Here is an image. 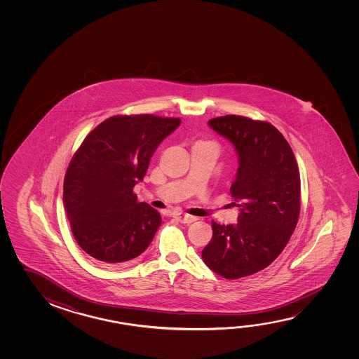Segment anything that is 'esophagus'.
<instances>
[{"instance_id": "esophagus-1", "label": "esophagus", "mask_w": 359, "mask_h": 359, "mask_svg": "<svg viewBox=\"0 0 359 359\" xmlns=\"http://www.w3.org/2000/svg\"><path fill=\"white\" fill-rule=\"evenodd\" d=\"M175 217H177V222H180V223L182 224L193 223V222H195V220L198 219V217L189 215V214H185V212H177Z\"/></svg>"}]
</instances>
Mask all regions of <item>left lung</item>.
<instances>
[{
	"label": "left lung",
	"instance_id": "obj_1",
	"mask_svg": "<svg viewBox=\"0 0 359 359\" xmlns=\"http://www.w3.org/2000/svg\"><path fill=\"white\" fill-rule=\"evenodd\" d=\"M239 155L231 196L241 208L236 225L212 222V238L203 260L217 276L238 279L263 271L288 244L300 214L297 160L271 123L226 115L209 120Z\"/></svg>",
	"mask_w": 359,
	"mask_h": 359
}]
</instances>
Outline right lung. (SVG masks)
I'll list each match as a JSON object with an SVG mask.
<instances>
[{"label": "right lung", "mask_w": 359, "mask_h": 359, "mask_svg": "<svg viewBox=\"0 0 359 359\" xmlns=\"http://www.w3.org/2000/svg\"><path fill=\"white\" fill-rule=\"evenodd\" d=\"M179 118L115 115L99 123L74 154L64 204L75 241L104 266H118L149 247L161 224L158 210L134 193L160 142Z\"/></svg>", "instance_id": "add662e5"}]
</instances>
